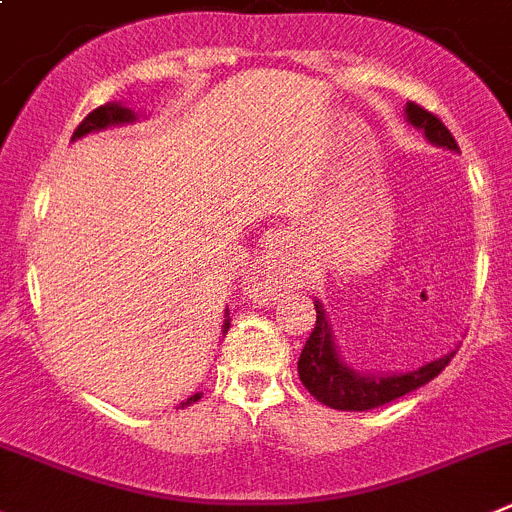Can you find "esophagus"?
<instances>
[{"label": "esophagus", "mask_w": 512, "mask_h": 512, "mask_svg": "<svg viewBox=\"0 0 512 512\" xmlns=\"http://www.w3.org/2000/svg\"><path fill=\"white\" fill-rule=\"evenodd\" d=\"M289 266H292L289 243L287 238L276 233L274 238H269L261 256H256V264H253L251 276H248V289L256 297H271L274 292H279V287L287 279Z\"/></svg>", "instance_id": "esophagus-1"}]
</instances>
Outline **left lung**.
I'll use <instances>...</instances> for the list:
<instances>
[{"instance_id":"1","label":"left lung","mask_w":512,"mask_h":512,"mask_svg":"<svg viewBox=\"0 0 512 512\" xmlns=\"http://www.w3.org/2000/svg\"><path fill=\"white\" fill-rule=\"evenodd\" d=\"M406 121L414 129L424 131V137L429 139L434 147L452 149L459 152L457 142L449 134L447 126L429 114L426 109L416 106V103H406ZM314 309H317V325H314L312 335H309L307 345H304L302 355H299V381L304 383L309 393L320 403L330 406L337 411H370L378 406L396 401V398L406 396V393L416 391V388L426 386L431 378H437L449 360L454 358L452 353L442 355V358L431 360V363L421 365L416 370H406V373H363V370L350 368L348 360L342 358L340 350L335 345V335H332L330 317H327L325 307L320 299H314Z\"/></svg>"}]
</instances>
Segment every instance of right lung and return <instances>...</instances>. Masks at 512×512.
Segmentation results:
<instances>
[{
  "label": "right lung",
  "mask_w": 512,
  "mask_h": 512,
  "mask_svg": "<svg viewBox=\"0 0 512 512\" xmlns=\"http://www.w3.org/2000/svg\"><path fill=\"white\" fill-rule=\"evenodd\" d=\"M134 121H139V114H134L129 106H124V103H119V101L106 103V106H98L96 111H91V114L81 121V126L73 131V142L75 139L86 137V134H93V131L111 129V126L134 124ZM223 317H225V322H223V335H225V332H228V327H231V320H228V309H225ZM200 396H203V393H195V396H190L187 401H182V406H190V403L198 401Z\"/></svg>",
  "instance_id": "right-lung-1"
}]
</instances>
